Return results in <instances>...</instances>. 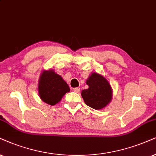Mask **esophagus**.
I'll list each match as a JSON object with an SVG mask.
<instances>
[{
    "label": "esophagus",
    "instance_id": "1",
    "mask_svg": "<svg viewBox=\"0 0 156 156\" xmlns=\"http://www.w3.org/2000/svg\"><path fill=\"white\" fill-rule=\"evenodd\" d=\"M73 90L76 93H79L80 91V88H74Z\"/></svg>",
    "mask_w": 156,
    "mask_h": 156
}]
</instances>
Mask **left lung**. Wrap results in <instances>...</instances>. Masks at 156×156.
I'll list each match as a JSON object with an SVG mask.
<instances>
[{
    "label": "left lung",
    "instance_id": "8db88e82",
    "mask_svg": "<svg viewBox=\"0 0 156 156\" xmlns=\"http://www.w3.org/2000/svg\"><path fill=\"white\" fill-rule=\"evenodd\" d=\"M86 84L88 88L81 92L86 105L94 109H101L112 101V87L108 80L101 75L92 73L86 80Z\"/></svg>",
    "mask_w": 156,
    "mask_h": 156
}]
</instances>
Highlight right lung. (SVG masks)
Returning a JSON list of instances; mask_svg holds the SVG:
<instances>
[{"label": "right lung", "mask_w": 156, "mask_h": 156, "mask_svg": "<svg viewBox=\"0 0 156 156\" xmlns=\"http://www.w3.org/2000/svg\"><path fill=\"white\" fill-rule=\"evenodd\" d=\"M70 90L68 85L60 75L53 70H43L38 84L39 95L43 101L54 106Z\"/></svg>", "instance_id": "1"}]
</instances>
